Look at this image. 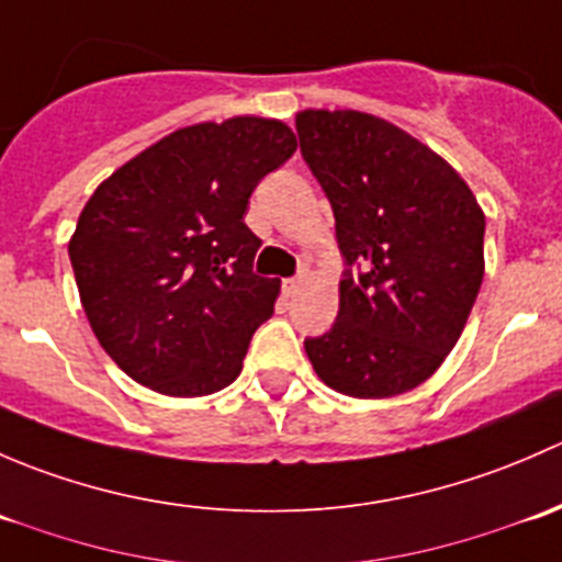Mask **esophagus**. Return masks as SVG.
<instances>
[{"mask_svg":"<svg viewBox=\"0 0 562 562\" xmlns=\"http://www.w3.org/2000/svg\"><path fill=\"white\" fill-rule=\"evenodd\" d=\"M302 277H304V274L288 277V280H282V291H285L288 296H293V293H296L299 288H302Z\"/></svg>","mask_w":562,"mask_h":562,"instance_id":"obj_1","label":"esophagus"}]
</instances>
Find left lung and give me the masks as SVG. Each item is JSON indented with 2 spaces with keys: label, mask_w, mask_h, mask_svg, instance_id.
Returning <instances> with one entry per match:
<instances>
[{
  "label": "left lung",
  "mask_w": 562,
  "mask_h": 562,
  "mask_svg": "<svg viewBox=\"0 0 562 562\" xmlns=\"http://www.w3.org/2000/svg\"><path fill=\"white\" fill-rule=\"evenodd\" d=\"M296 133L348 266L337 323L304 350L339 394H405L468 323L484 280V212L443 157L386 119L310 108Z\"/></svg>",
  "instance_id": "1"
}]
</instances>
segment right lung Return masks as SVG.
<instances>
[{"label":"right lung","instance_id":"obj_1","mask_svg":"<svg viewBox=\"0 0 562 562\" xmlns=\"http://www.w3.org/2000/svg\"><path fill=\"white\" fill-rule=\"evenodd\" d=\"M296 151L277 119L181 127L94 190L70 239L83 313L140 386L206 396L239 378L280 280L252 271L245 225L258 181Z\"/></svg>","mask_w":562,"mask_h":562}]
</instances>
